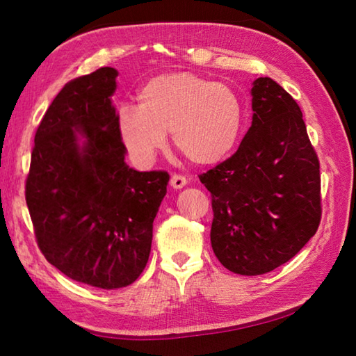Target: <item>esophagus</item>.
Masks as SVG:
<instances>
[{"label":"esophagus","mask_w":356,"mask_h":356,"mask_svg":"<svg viewBox=\"0 0 356 356\" xmlns=\"http://www.w3.org/2000/svg\"><path fill=\"white\" fill-rule=\"evenodd\" d=\"M186 182H188V180H186L184 176H179V174H174V176L171 177V186L174 190H180V188H184V186L186 185Z\"/></svg>","instance_id":"esophagus-1"}]
</instances>
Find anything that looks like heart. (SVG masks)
Returning <instances> with one entry per match:
<instances>
[{"label": "heart", "mask_w": 356, "mask_h": 356, "mask_svg": "<svg viewBox=\"0 0 356 356\" xmlns=\"http://www.w3.org/2000/svg\"><path fill=\"white\" fill-rule=\"evenodd\" d=\"M245 110L231 86L191 72L156 75L138 94V106L119 108L118 131L140 163H152L166 134L196 165H215L232 152L242 134Z\"/></svg>", "instance_id": "obj_1"}]
</instances>
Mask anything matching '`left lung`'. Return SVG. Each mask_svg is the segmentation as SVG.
<instances>
[{"label":"left lung","instance_id":"8db88e82","mask_svg":"<svg viewBox=\"0 0 356 356\" xmlns=\"http://www.w3.org/2000/svg\"><path fill=\"white\" fill-rule=\"evenodd\" d=\"M237 152L200 180L212 195L210 242L229 272L264 275L292 259L321 222V171L297 102L272 78L251 88Z\"/></svg>","mask_w":356,"mask_h":356}]
</instances>
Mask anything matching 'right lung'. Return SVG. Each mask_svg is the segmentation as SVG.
Here are the masks:
<instances>
[{"label":"right lung","mask_w":356,"mask_h":356,"mask_svg":"<svg viewBox=\"0 0 356 356\" xmlns=\"http://www.w3.org/2000/svg\"><path fill=\"white\" fill-rule=\"evenodd\" d=\"M118 75L102 67L61 89L35 131L25 193L47 261L106 291L143 273L170 180L125 163L111 100Z\"/></svg>","instance_id":"1"}]
</instances>
